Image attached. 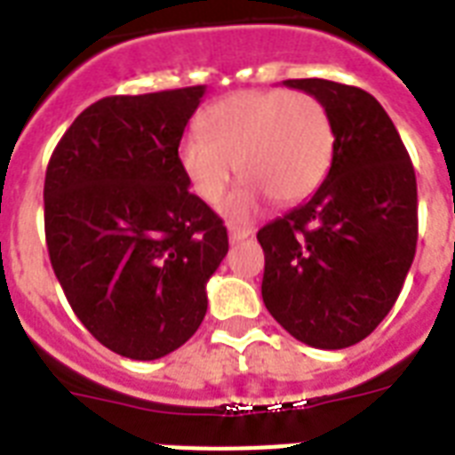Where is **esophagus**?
<instances>
[{
	"label": "esophagus",
	"mask_w": 455,
	"mask_h": 455,
	"mask_svg": "<svg viewBox=\"0 0 455 455\" xmlns=\"http://www.w3.org/2000/svg\"><path fill=\"white\" fill-rule=\"evenodd\" d=\"M250 235H252V228L235 227V224H231V227H228V241L231 243H241V241H245V238H250Z\"/></svg>",
	"instance_id": "obj_1"
}]
</instances>
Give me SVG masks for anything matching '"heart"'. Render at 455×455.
I'll return each mask as SVG.
<instances>
[{
  "mask_svg": "<svg viewBox=\"0 0 455 455\" xmlns=\"http://www.w3.org/2000/svg\"><path fill=\"white\" fill-rule=\"evenodd\" d=\"M200 132L179 144V164L198 198L214 205L238 167L245 181L224 203L228 220L243 221L271 198L304 200L323 184L335 153V127L321 99L307 92L262 89L212 103Z\"/></svg>",
  "mask_w": 455,
  "mask_h": 455,
  "instance_id": "heart-1",
  "label": "heart"
}]
</instances>
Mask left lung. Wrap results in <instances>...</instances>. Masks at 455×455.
Segmentation results:
<instances>
[{"mask_svg": "<svg viewBox=\"0 0 455 455\" xmlns=\"http://www.w3.org/2000/svg\"><path fill=\"white\" fill-rule=\"evenodd\" d=\"M283 84L323 101L335 153L318 191L257 231L262 299L295 339L345 349L368 338L402 292L418 243L416 172L368 92L318 77Z\"/></svg>", "mask_w": 455, "mask_h": 455, "instance_id": "obj_1", "label": "left lung"}]
</instances>
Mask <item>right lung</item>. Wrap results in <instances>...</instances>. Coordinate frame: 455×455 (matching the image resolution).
Instances as JSON below:
<instances>
[{
	"label": "right lung",
	"mask_w": 455,
	"mask_h": 455,
	"mask_svg": "<svg viewBox=\"0 0 455 455\" xmlns=\"http://www.w3.org/2000/svg\"><path fill=\"white\" fill-rule=\"evenodd\" d=\"M205 87L106 96L75 117L44 179L53 274L110 352L160 359L198 331L224 221L188 191L179 141Z\"/></svg>",
	"instance_id": "1"
}]
</instances>
